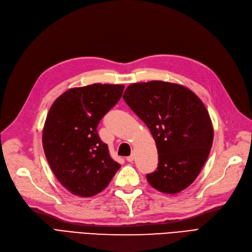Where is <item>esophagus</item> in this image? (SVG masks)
<instances>
[{"mask_svg": "<svg viewBox=\"0 0 252 252\" xmlns=\"http://www.w3.org/2000/svg\"><path fill=\"white\" fill-rule=\"evenodd\" d=\"M126 159H127V161H129V162H132V161L134 160V154L132 153L131 155H129Z\"/></svg>", "mask_w": 252, "mask_h": 252, "instance_id": "34e87169", "label": "esophagus"}]
</instances>
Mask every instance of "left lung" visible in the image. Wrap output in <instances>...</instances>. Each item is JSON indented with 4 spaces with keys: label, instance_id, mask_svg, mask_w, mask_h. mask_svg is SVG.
<instances>
[{
    "label": "left lung",
    "instance_id": "left-lung-1",
    "mask_svg": "<svg viewBox=\"0 0 252 252\" xmlns=\"http://www.w3.org/2000/svg\"><path fill=\"white\" fill-rule=\"evenodd\" d=\"M123 99L150 129L158 167L147 180L161 193L176 194L193 184L209 158L214 128L203 102L184 85L132 83Z\"/></svg>",
    "mask_w": 252,
    "mask_h": 252
}]
</instances>
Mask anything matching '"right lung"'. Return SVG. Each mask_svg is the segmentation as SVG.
Instances as JSON below:
<instances>
[{"instance_id": "1", "label": "right lung", "mask_w": 252, "mask_h": 252, "mask_svg": "<svg viewBox=\"0 0 252 252\" xmlns=\"http://www.w3.org/2000/svg\"><path fill=\"white\" fill-rule=\"evenodd\" d=\"M124 85L101 84L74 88L59 96L48 112L42 147L54 175L76 196L102 192L121 164L110 158L98 135L100 120L122 97Z\"/></svg>"}]
</instances>
